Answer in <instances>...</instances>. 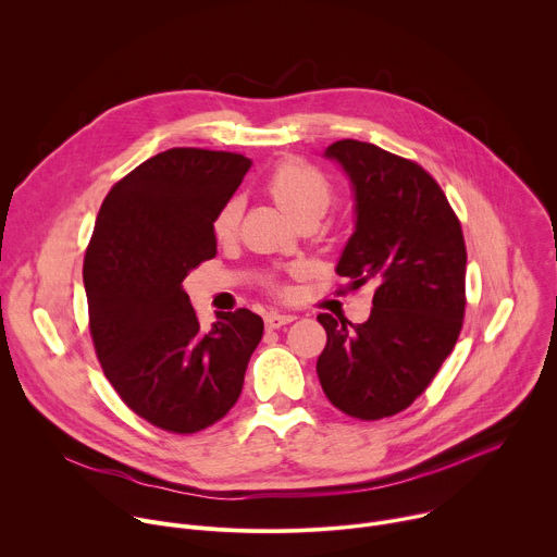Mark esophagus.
I'll return each instance as SVG.
<instances>
[{"label":"esophagus","instance_id":"34e87169","mask_svg":"<svg viewBox=\"0 0 557 557\" xmlns=\"http://www.w3.org/2000/svg\"><path fill=\"white\" fill-rule=\"evenodd\" d=\"M290 322H295V314H282V312H267V314H264V324H267V329H271V331L282 329V326H286V324H290Z\"/></svg>","mask_w":557,"mask_h":557}]
</instances>
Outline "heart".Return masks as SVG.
I'll use <instances>...</instances> for the list:
<instances>
[{
	"label": "heart",
	"instance_id": "b5f03b06",
	"mask_svg": "<svg viewBox=\"0 0 557 557\" xmlns=\"http://www.w3.org/2000/svg\"><path fill=\"white\" fill-rule=\"evenodd\" d=\"M267 191L297 224L304 220H320L333 200V185L329 176L314 165L301 161V158H284V161H280L267 178ZM243 209L245 207L240 198H231L218 209L211 222V233L218 243L233 240L237 228H240ZM271 288L277 295L288 293V288L280 282H271Z\"/></svg>",
	"mask_w": 557,
	"mask_h": 557
}]
</instances>
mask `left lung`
<instances>
[{"instance_id":"8db88e82","label":"left lung","mask_w":557,"mask_h":557,"mask_svg":"<svg viewBox=\"0 0 557 557\" xmlns=\"http://www.w3.org/2000/svg\"><path fill=\"white\" fill-rule=\"evenodd\" d=\"M352 181L357 226L337 273L374 288L368 322L317 314L329 335L317 376L344 414L379 421L421 396L454 350L465 317L467 249L438 183L414 161L372 143L326 149Z\"/></svg>"}]
</instances>
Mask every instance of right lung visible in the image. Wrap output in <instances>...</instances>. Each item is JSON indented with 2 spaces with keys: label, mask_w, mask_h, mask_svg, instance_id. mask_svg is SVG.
Here are the masks:
<instances>
[{
  "label": "right lung",
  "mask_w": 557,
  "mask_h": 557,
  "mask_svg": "<svg viewBox=\"0 0 557 557\" xmlns=\"http://www.w3.org/2000/svg\"><path fill=\"white\" fill-rule=\"evenodd\" d=\"M243 153L174 147L106 196L84 260L90 335L121 401L172 434L218 423L243 392L262 317L237 308L202 329L183 290L215 258L211 222L240 187Z\"/></svg>",
  "instance_id": "add662e5"
}]
</instances>
